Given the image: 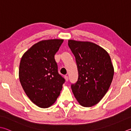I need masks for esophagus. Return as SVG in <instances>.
I'll list each match as a JSON object with an SVG mask.
<instances>
[{"label":"esophagus","mask_w":131,"mask_h":131,"mask_svg":"<svg viewBox=\"0 0 131 131\" xmlns=\"http://www.w3.org/2000/svg\"><path fill=\"white\" fill-rule=\"evenodd\" d=\"M65 80H66V81H68L69 80V77H68V76H67V75H65Z\"/></svg>","instance_id":"esophagus-1"}]
</instances>
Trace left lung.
Here are the masks:
<instances>
[{
    "label": "left lung",
    "instance_id": "8db88e82",
    "mask_svg": "<svg viewBox=\"0 0 131 131\" xmlns=\"http://www.w3.org/2000/svg\"><path fill=\"white\" fill-rule=\"evenodd\" d=\"M75 57L78 78L72 84L74 96L81 105L90 107L100 101L112 81L114 68L109 54L90 42L69 40Z\"/></svg>",
    "mask_w": 131,
    "mask_h": 131
}]
</instances>
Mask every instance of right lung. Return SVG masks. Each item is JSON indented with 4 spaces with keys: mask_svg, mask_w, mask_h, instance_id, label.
Wrapping results in <instances>:
<instances>
[{
    "mask_svg": "<svg viewBox=\"0 0 131 131\" xmlns=\"http://www.w3.org/2000/svg\"><path fill=\"white\" fill-rule=\"evenodd\" d=\"M63 42L58 39L39 41L21 58L19 70L21 85L30 100L40 108H49L55 103L65 82L54 58Z\"/></svg>",
    "mask_w": 131,
    "mask_h": 131,
    "instance_id": "add662e5",
    "label": "right lung"
}]
</instances>
